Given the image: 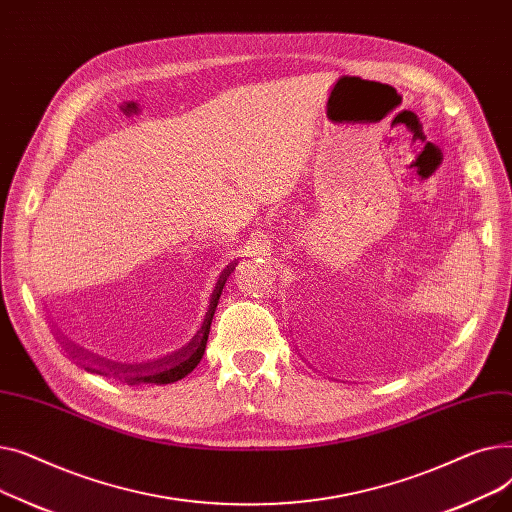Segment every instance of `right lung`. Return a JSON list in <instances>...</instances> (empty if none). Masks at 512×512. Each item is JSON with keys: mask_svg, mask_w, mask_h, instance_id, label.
I'll use <instances>...</instances> for the list:
<instances>
[{"mask_svg": "<svg viewBox=\"0 0 512 512\" xmlns=\"http://www.w3.org/2000/svg\"><path fill=\"white\" fill-rule=\"evenodd\" d=\"M226 276H228V272H224L220 276L218 286H215V290L211 294L209 311L205 315L203 328L195 336V340L188 344L182 353H176L174 357H170L168 361L161 363L159 369H153L149 365H143V367H132L130 365V367L122 369L124 371V378H122L124 384H128V386H134V384H172V382L182 380L184 375H188L199 365V361L203 359V353H205V344H207V336H209V328H211V319H213L215 307H218L222 288L226 284Z\"/></svg>", "mask_w": 512, "mask_h": 512, "instance_id": "right-lung-1", "label": "right lung"}]
</instances>
